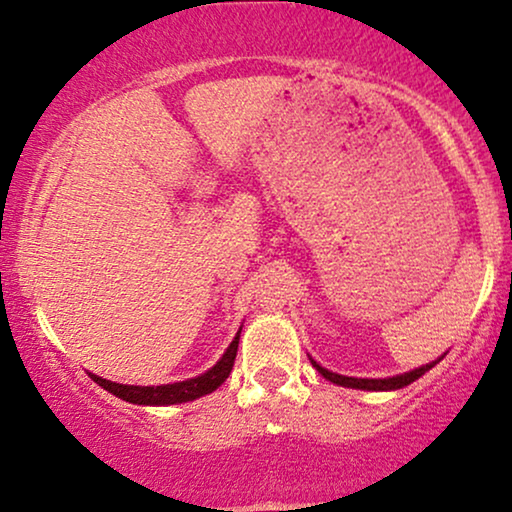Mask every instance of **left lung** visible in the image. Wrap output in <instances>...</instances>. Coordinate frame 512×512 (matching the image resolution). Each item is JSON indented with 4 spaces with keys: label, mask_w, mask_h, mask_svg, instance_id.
I'll return each mask as SVG.
<instances>
[{
    "label": "left lung",
    "mask_w": 512,
    "mask_h": 512,
    "mask_svg": "<svg viewBox=\"0 0 512 512\" xmlns=\"http://www.w3.org/2000/svg\"><path fill=\"white\" fill-rule=\"evenodd\" d=\"M312 366L319 370L321 375L326 377V380H331L333 384H340V387H349V389H366V391H391V389H403L412 384L415 380H419L424 373H429V370L436 366L440 361H433V363H426L422 368H415L410 370V373H403V375H396V377H384V380H368V377H347V375H338V373H331V370L321 368L317 361L310 359Z\"/></svg>",
    "instance_id": "left-lung-1"
}]
</instances>
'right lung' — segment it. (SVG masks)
<instances>
[{
	"mask_svg": "<svg viewBox=\"0 0 512 512\" xmlns=\"http://www.w3.org/2000/svg\"><path fill=\"white\" fill-rule=\"evenodd\" d=\"M240 331H237L233 342H230L226 354L216 361V366H212L207 373H202L198 377H191V380L160 384V387H135V384H116L111 380H104V377H97L93 373L88 375L93 377V382L100 384L102 389H107L109 394H114L118 398H123V401L135 403V405H177V403L195 401V398L212 394V391H216L223 382H226V377L230 375V370H233V363L237 356Z\"/></svg>",
	"mask_w": 512,
	"mask_h": 512,
	"instance_id": "obj_1",
	"label": "right lung"
}]
</instances>
